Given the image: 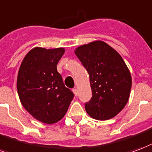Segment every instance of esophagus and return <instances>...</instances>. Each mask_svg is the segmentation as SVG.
<instances>
[{
  "label": "esophagus",
  "instance_id": "34e87169",
  "mask_svg": "<svg viewBox=\"0 0 152 152\" xmlns=\"http://www.w3.org/2000/svg\"><path fill=\"white\" fill-rule=\"evenodd\" d=\"M72 91H73V93H74V94H75V96H76L77 95H78V90L76 89V88H74L72 89Z\"/></svg>",
  "mask_w": 152,
  "mask_h": 152
}]
</instances>
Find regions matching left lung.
Masks as SVG:
<instances>
[{
	"instance_id": "obj_1",
	"label": "left lung",
	"mask_w": 152,
	"mask_h": 152,
	"mask_svg": "<svg viewBox=\"0 0 152 152\" xmlns=\"http://www.w3.org/2000/svg\"><path fill=\"white\" fill-rule=\"evenodd\" d=\"M75 54L89 75L93 96L85 104L88 114L97 120L115 117L127 103L132 81L122 56L102 41L80 46Z\"/></svg>"
}]
</instances>
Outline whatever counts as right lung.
<instances>
[{
    "label": "right lung",
    "mask_w": 152,
    "mask_h": 152,
    "mask_svg": "<svg viewBox=\"0 0 152 152\" xmlns=\"http://www.w3.org/2000/svg\"><path fill=\"white\" fill-rule=\"evenodd\" d=\"M64 51V48H34L19 68L17 88L21 103L34 118L46 124L61 120L74 97L57 72Z\"/></svg>",
    "instance_id": "obj_1"
}]
</instances>
